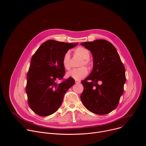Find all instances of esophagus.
Wrapping results in <instances>:
<instances>
[{"instance_id": "obj_1", "label": "esophagus", "mask_w": 146, "mask_h": 146, "mask_svg": "<svg viewBox=\"0 0 146 146\" xmlns=\"http://www.w3.org/2000/svg\"><path fill=\"white\" fill-rule=\"evenodd\" d=\"M75 82H76V84H79V83L80 82V80H75Z\"/></svg>"}]
</instances>
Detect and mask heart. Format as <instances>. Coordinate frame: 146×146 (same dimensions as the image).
<instances>
[{
  "label": "heart",
  "instance_id": "heart-1",
  "mask_svg": "<svg viewBox=\"0 0 146 146\" xmlns=\"http://www.w3.org/2000/svg\"><path fill=\"white\" fill-rule=\"evenodd\" d=\"M75 52L81 56L82 58H83L82 61L80 64V66L82 67L72 70L70 72L68 73L67 76L76 80H79L84 78L88 74V70L87 68L83 66L85 65L88 68H90L91 62L89 60L90 56V52L88 50L83 47H78L76 48ZM62 65H63V67L66 70H69L71 69L72 67V64L69 51L66 52L64 55L63 58H62Z\"/></svg>",
  "mask_w": 146,
  "mask_h": 146
}]
</instances>
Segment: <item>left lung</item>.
I'll list each match as a JSON object with an SVG mask.
<instances>
[{"instance_id":"8db88e82","label":"left lung","mask_w":146,"mask_h":146,"mask_svg":"<svg viewBox=\"0 0 146 146\" xmlns=\"http://www.w3.org/2000/svg\"><path fill=\"white\" fill-rule=\"evenodd\" d=\"M92 54L94 68L90 76L81 81L84 87L80 98L91 112L105 115L118 106L126 81L125 70L114 46L106 40L81 44ZM90 80V82L88 80ZM102 81L99 85L97 82Z\"/></svg>"}]
</instances>
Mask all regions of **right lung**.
<instances>
[{
	"label": "right lung",
	"mask_w": 146,
	"mask_h": 146,
	"mask_svg": "<svg viewBox=\"0 0 146 146\" xmlns=\"http://www.w3.org/2000/svg\"><path fill=\"white\" fill-rule=\"evenodd\" d=\"M77 43L48 40L40 46L32 56L27 74L26 92L31 110L40 116L56 112L66 91L73 86L72 77L63 80L65 73L62 64L64 55Z\"/></svg>",
	"instance_id": "add662e5"
}]
</instances>
